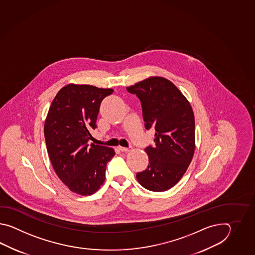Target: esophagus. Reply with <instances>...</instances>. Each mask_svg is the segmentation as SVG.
<instances>
[{
    "label": "esophagus",
    "mask_w": 255,
    "mask_h": 255,
    "mask_svg": "<svg viewBox=\"0 0 255 255\" xmlns=\"http://www.w3.org/2000/svg\"><path fill=\"white\" fill-rule=\"evenodd\" d=\"M119 149L121 152H129L132 150V147L128 146V147H124V146H119Z\"/></svg>",
    "instance_id": "obj_1"
}]
</instances>
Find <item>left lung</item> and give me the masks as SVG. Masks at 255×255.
<instances>
[{"label": "left lung", "mask_w": 255, "mask_h": 255, "mask_svg": "<svg viewBox=\"0 0 255 255\" xmlns=\"http://www.w3.org/2000/svg\"><path fill=\"white\" fill-rule=\"evenodd\" d=\"M127 90L140 100L146 129H155V146L145 148L148 166L136 173V179L146 190H169L182 178L194 155L195 120L190 104L173 83L158 76Z\"/></svg>", "instance_id": "left-lung-1"}]
</instances>
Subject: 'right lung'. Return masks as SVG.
Masks as SVG:
<instances>
[{
  "mask_svg": "<svg viewBox=\"0 0 255 255\" xmlns=\"http://www.w3.org/2000/svg\"><path fill=\"white\" fill-rule=\"evenodd\" d=\"M110 88L71 84L54 98L44 123V138L55 173L71 191L91 195L103 184L113 148L87 142L97 128L100 104Z\"/></svg>",
  "mask_w": 255,
  "mask_h": 255,
  "instance_id": "1",
  "label": "right lung"
}]
</instances>
